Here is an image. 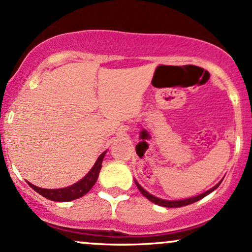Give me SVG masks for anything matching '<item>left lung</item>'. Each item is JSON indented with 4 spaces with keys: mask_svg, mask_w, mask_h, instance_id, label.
<instances>
[{
    "mask_svg": "<svg viewBox=\"0 0 252 252\" xmlns=\"http://www.w3.org/2000/svg\"><path fill=\"white\" fill-rule=\"evenodd\" d=\"M221 181H222V180L219 181L218 184L216 185V186L212 187V189H210L209 190H206V192L201 193V194H199V195H196V196H192V198L182 199V200H166V199H160V198H158V196L150 194L149 192H147V190L144 189L143 187L141 186V185L138 184V182L136 181V180H135V184H136V186H137V189H140V192L142 193V194H143L144 196H146V198L148 199V200H150L152 202H154V204L160 205V206H164V207H181V206H186V205L193 204V202L200 200V199L204 198V196L209 195L211 192H213V190L217 189V187H218L219 185L221 184Z\"/></svg>",
    "mask_w": 252,
    "mask_h": 252,
    "instance_id": "obj_1",
    "label": "left lung"
}]
</instances>
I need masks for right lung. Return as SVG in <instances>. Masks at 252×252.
<instances>
[{"label":"right lung","instance_id":"right-lung-1","mask_svg":"<svg viewBox=\"0 0 252 252\" xmlns=\"http://www.w3.org/2000/svg\"><path fill=\"white\" fill-rule=\"evenodd\" d=\"M106 154V150L98 156L97 161L94 162V167L89 170V173L84 176L83 179H80L79 181L76 184L71 185V186L65 187V189H41V187H37L35 185L28 182V185L33 189L35 192L41 194L45 198L50 199L52 201H72L74 199L80 198L84 194L89 192L90 189L94 187V185L96 184L98 175H99L100 168H102V162L104 156Z\"/></svg>","mask_w":252,"mask_h":252}]
</instances>
